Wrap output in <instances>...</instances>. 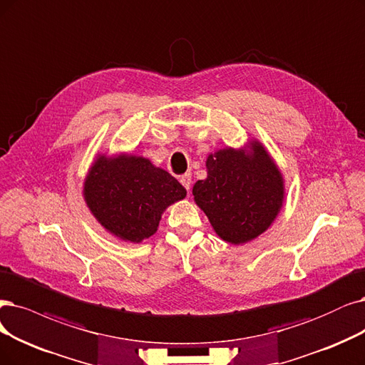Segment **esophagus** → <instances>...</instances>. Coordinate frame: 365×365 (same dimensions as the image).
<instances>
[{"mask_svg": "<svg viewBox=\"0 0 365 365\" xmlns=\"http://www.w3.org/2000/svg\"><path fill=\"white\" fill-rule=\"evenodd\" d=\"M191 174H183L180 178V183L185 186V190L190 191L191 190Z\"/></svg>", "mask_w": 365, "mask_h": 365, "instance_id": "obj_1", "label": "esophagus"}]
</instances>
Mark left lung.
Returning <instances> with one entry per match:
<instances>
[{
    "instance_id": "8db88e82",
    "label": "left lung",
    "mask_w": 365,
    "mask_h": 365,
    "mask_svg": "<svg viewBox=\"0 0 365 365\" xmlns=\"http://www.w3.org/2000/svg\"><path fill=\"white\" fill-rule=\"evenodd\" d=\"M206 170L207 178L195 182L192 195L222 240L247 244L274 224L284 203L286 185L259 140L209 153Z\"/></svg>"
}]
</instances>
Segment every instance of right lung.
<instances>
[{"label": "right lung", "mask_w": 365, "mask_h": 365, "mask_svg": "<svg viewBox=\"0 0 365 365\" xmlns=\"http://www.w3.org/2000/svg\"><path fill=\"white\" fill-rule=\"evenodd\" d=\"M83 197L105 232L140 244L158 232L162 213L186 197L173 175L133 153H98L86 174Z\"/></svg>", "instance_id": "obj_1"}]
</instances>
